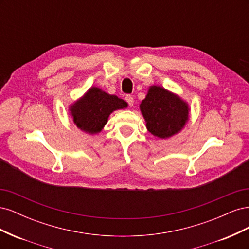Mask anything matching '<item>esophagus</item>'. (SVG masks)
<instances>
[{
	"label": "esophagus",
	"instance_id": "1",
	"mask_svg": "<svg viewBox=\"0 0 249 249\" xmlns=\"http://www.w3.org/2000/svg\"><path fill=\"white\" fill-rule=\"evenodd\" d=\"M125 101H126L127 104H129V106H131V107L134 105V97L132 95H130V94H127L125 96Z\"/></svg>",
	"mask_w": 249,
	"mask_h": 249
}]
</instances>
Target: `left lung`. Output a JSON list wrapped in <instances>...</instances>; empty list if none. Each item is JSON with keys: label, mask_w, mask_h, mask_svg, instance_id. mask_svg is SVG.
Segmentation results:
<instances>
[{"label": "left lung", "mask_w": 249, "mask_h": 249, "mask_svg": "<svg viewBox=\"0 0 249 249\" xmlns=\"http://www.w3.org/2000/svg\"><path fill=\"white\" fill-rule=\"evenodd\" d=\"M140 110L148 132L163 139L182 130L189 114L186 102L160 86L149 87Z\"/></svg>", "instance_id": "left-lung-1"}]
</instances>
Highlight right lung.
I'll list each match as a JSON object with an SVG mask.
<instances>
[{
    "label": "right lung",
    "instance_id": "obj_1",
    "mask_svg": "<svg viewBox=\"0 0 249 249\" xmlns=\"http://www.w3.org/2000/svg\"><path fill=\"white\" fill-rule=\"evenodd\" d=\"M127 104L116 95L108 94L97 87L90 88L84 96L71 105L73 123L89 134L100 133L113 111L124 109Z\"/></svg>",
    "mask_w": 249,
    "mask_h": 249
}]
</instances>
